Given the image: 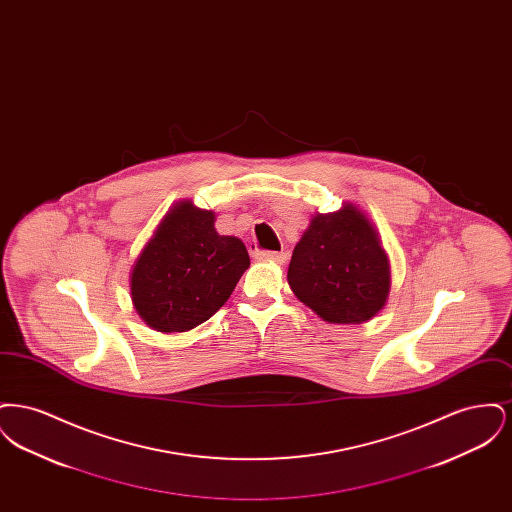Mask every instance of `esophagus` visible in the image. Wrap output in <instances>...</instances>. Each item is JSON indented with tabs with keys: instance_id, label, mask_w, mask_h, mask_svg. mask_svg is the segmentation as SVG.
<instances>
[{
	"instance_id": "esophagus-1",
	"label": "esophagus",
	"mask_w": 512,
	"mask_h": 512,
	"mask_svg": "<svg viewBox=\"0 0 512 512\" xmlns=\"http://www.w3.org/2000/svg\"><path fill=\"white\" fill-rule=\"evenodd\" d=\"M255 257L259 261H268V263H276V265L286 263V253H278V251H257Z\"/></svg>"
}]
</instances>
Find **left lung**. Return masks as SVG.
<instances>
[{
	"label": "left lung",
	"instance_id": "1",
	"mask_svg": "<svg viewBox=\"0 0 512 512\" xmlns=\"http://www.w3.org/2000/svg\"><path fill=\"white\" fill-rule=\"evenodd\" d=\"M295 297L330 324H363L388 301L390 259L376 226L345 201L336 213H317L295 245L288 268Z\"/></svg>",
	"mask_w": 512,
	"mask_h": 512
}]
</instances>
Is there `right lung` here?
Returning <instances> with one entry per match:
<instances>
[{
  "mask_svg": "<svg viewBox=\"0 0 512 512\" xmlns=\"http://www.w3.org/2000/svg\"><path fill=\"white\" fill-rule=\"evenodd\" d=\"M217 215L174 203L130 270V297L149 328L188 332L213 317L249 267L244 242L220 236Z\"/></svg>",
  "mask_w": 512,
  "mask_h": 512,
  "instance_id": "1",
  "label": "right lung"
}]
</instances>
